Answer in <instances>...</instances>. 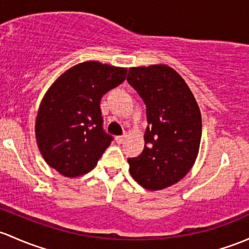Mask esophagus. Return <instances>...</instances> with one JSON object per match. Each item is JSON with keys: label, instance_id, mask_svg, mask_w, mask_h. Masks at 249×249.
I'll return each mask as SVG.
<instances>
[{"label": "esophagus", "instance_id": "esophagus-1", "mask_svg": "<svg viewBox=\"0 0 249 249\" xmlns=\"http://www.w3.org/2000/svg\"><path fill=\"white\" fill-rule=\"evenodd\" d=\"M125 138H126V135H123V136H117L116 137V141L118 144H122L123 142L125 141Z\"/></svg>", "mask_w": 249, "mask_h": 249}]
</instances>
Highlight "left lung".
<instances>
[{
    "label": "left lung",
    "instance_id": "obj_1",
    "mask_svg": "<svg viewBox=\"0 0 249 249\" xmlns=\"http://www.w3.org/2000/svg\"><path fill=\"white\" fill-rule=\"evenodd\" d=\"M127 82L146 107L144 149L127 159L132 178L156 191L181 180L192 168L201 138L197 101L182 77L167 65L129 69Z\"/></svg>",
    "mask_w": 249,
    "mask_h": 249
}]
</instances>
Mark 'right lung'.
I'll list each match as a JSON object with an SVG mask.
<instances>
[{
    "label": "right lung",
    "instance_id": "1",
    "mask_svg": "<svg viewBox=\"0 0 249 249\" xmlns=\"http://www.w3.org/2000/svg\"><path fill=\"white\" fill-rule=\"evenodd\" d=\"M126 72L90 61L70 68L54 81L36 122L39 150L50 167L75 178L96 166L113 141L104 130L101 98L124 82Z\"/></svg>",
    "mask_w": 249,
    "mask_h": 249
}]
</instances>
